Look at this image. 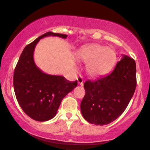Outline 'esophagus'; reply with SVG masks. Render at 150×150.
<instances>
[{"mask_svg":"<svg viewBox=\"0 0 150 150\" xmlns=\"http://www.w3.org/2000/svg\"><path fill=\"white\" fill-rule=\"evenodd\" d=\"M83 82H84V79L82 76L81 75H79L78 77H77V82L80 85H83Z\"/></svg>","mask_w":150,"mask_h":150,"instance_id":"esophagus-1","label":"esophagus"}]
</instances>
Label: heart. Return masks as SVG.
Here are the masks:
<instances>
[{"instance_id":"1","label":"heart","mask_w":150,"mask_h":150,"mask_svg":"<svg viewBox=\"0 0 150 150\" xmlns=\"http://www.w3.org/2000/svg\"><path fill=\"white\" fill-rule=\"evenodd\" d=\"M78 57L88 63L87 70L92 76H99L107 73L115 64L116 53L107 46L92 44L83 48L79 52Z\"/></svg>"}]
</instances>
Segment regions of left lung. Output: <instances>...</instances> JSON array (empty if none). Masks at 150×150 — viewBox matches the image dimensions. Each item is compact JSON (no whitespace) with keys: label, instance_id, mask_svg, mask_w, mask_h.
<instances>
[{"label":"left lung","instance_id":"left-lung-1","mask_svg":"<svg viewBox=\"0 0 150 150\" xmlns=\"http://www.w3.org/2000/svg\"><path fill=\"white\" fill-rule=\"evenodd\" d=\"M136 85L135 62L123 56L111 73L85 82V95L80 104L82 116L97 125L111 123L128 106Z\"/></svg>","mask_w":150,"mask_h":150}]
</instances>
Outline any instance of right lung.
<instances>
[{
    "instance_id": "obj_1",
    "label": "right lung",
    "mask_w": 150,
    "mask_h": 150,
    "mask_svg": "<svg viewBox=\"0 0 150 150\" xmlns=\"http://www.w3.org/2000/svg\"><path fill=\"white\" fill-rule=\"evenodd\" d=\"M68 35L46 32L25 46L17 63L13 77L14 90L20 107L28 116L37 121H46L56 116L62 99L77 87V81L44 73L36 65L34 51L37 43L46 37Z\"/></svg>"
}]
</instances>
